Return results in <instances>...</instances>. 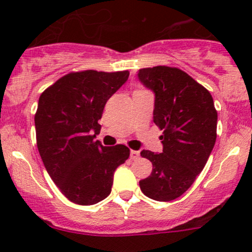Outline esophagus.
I'll list each match as a JSON object with an SVG mask.
<instances>
[{
	"label": "esophagus",
	"instance_id": "obj_1",
	"mask_svg": "<svg viewBox=\"0 0 252 252\" xmlns=\"http://www.w3.org/2000/svg\"><path fill=\"white\" fill-rule=\"evenodd\" d=\"M130 158L131 160H137V158H140V153L136 152V150H131L130 152Z\"/></svg>",
	"mask_w": 252,
	"mask_h": 252
}]
</instances>
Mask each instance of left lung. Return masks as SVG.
<instances>
[{
  "label": "left lung",
  "mask_w": 252,
  "mask_h": 252,
  "mask_svg": "<svg viewBox=\"0 0 252 252\" xmlns=\"http://www.w3.org/2000/svg\"><path fill=\"white\" fill-rule=\"evenodd\" d=\"M138 79L155 94L154 123L163 131L162 153L142 150L153 163L140 181L144 195L170 201L184 194L204 169L217 138L218 114L209 90L180 68H141Z\"/></svg>",
  "instance_id": "obj_1"
}]
</instances>
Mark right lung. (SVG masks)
<instances>
[{
	"mask_svg": "<svg viewBox=\"0 0 252 252\" xmlns=\"http://www.w3.org/2000/svg\"><path fill=\"white\" fill-rule=\"evenodd\" d=\"M129 71L71 72L39 98L36 146L58 189L78 205H94L111 192L114 173L126 162L124 144L104 147L99 134L104 106L128 80Z\"/></svg>",
	"mask_w": 252,
	"mask_h": 252,
	"instance_id": "obj_1",
	"label": "right lung"
}]
</instances>
